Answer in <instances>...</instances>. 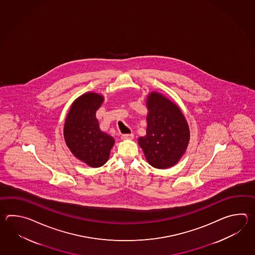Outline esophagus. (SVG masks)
<instances>
[{
  "mask_svg": "<svg viewBox=\"0 0 255 255\" xmlns=\"http://www.w3.org/2000/svg\"><path fill=\"white\" fill-rule=\"evenodd\" d=\"M133 137H134L133 134H123V135H121V139H123V140H126V139H132Z\"/></svg>",
  "mask_w": 255,
  "mask_h": 255,
  "instance_id": "esophagus-1",
  "label": "esophagus"
}]
</instances>
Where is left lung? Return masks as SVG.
Masks as SVG:
<instances>
[{
	"label": "left lung",
	"instance_id": "1",
	"mask_svg": "<svg viewBox=\"0 0 255 255\" xmlns=\"http://www.w3.org/2000/svg\"><path fill=\"white\" fill-rule=\"evenodd\" d=\"M146 108V135L138 138V144L152 167L170 168L187 149L189 126L179 107L159 93L148 95Z\"/></svg>",
	"mask_w": 255,
	"mask_h": 255
}]
</instances>
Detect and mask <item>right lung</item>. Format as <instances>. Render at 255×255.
I'll list each match as a JSON object with an SVG mask.
<instances>
[{
	"label": "right lung",
	"instance_id": "1",
	"mask_svg": "<svg viewBox=\"0 0 255 255\" xmlns=\"http://www.w3.org/2000/svg\"><path fill=\"white\" fill-rule=\"evenodd\" d=\"M104 97L87 93L75 100L64 127L65 143L75 157L93 168L103 166L109 159L114 138L99 128L96 112Z\"/></svg>",
	"mask_w": 255,
	"mask_h": 255
}]
</instances>
